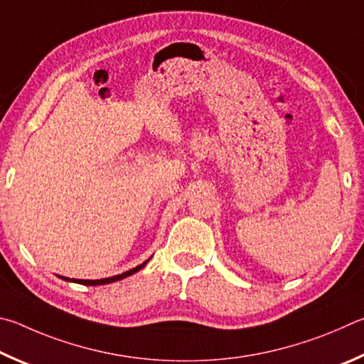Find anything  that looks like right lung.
<instances>
[{"mask_svg":"<svg viewBox=\"0 0 364 364\" xmlns=\"http://www.w3.org/2000/svg\"><path fill=\"white\" fill-rule=\"evenodd\" d=\"M151 257H149L145 260V262H142L140 265H137V267H134V269H131V270H127V272H124V273H121V275H114V277H108V278H100V279H75V278H67V277H60V275H57L59 278H62V279H65V282H70V283H78V284H85V286H99V284H108V283H114V282H119V279H123V278H126V277H131V275H134V273L136 272H139L140 269H144V267L149 264V260H150Z\"/></svg>","mask_w":364,"mask_h":364,"instance_id":"1","label":"right lung"}]
</instances>
